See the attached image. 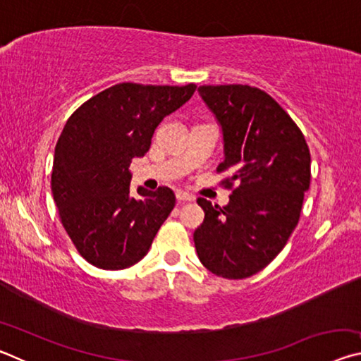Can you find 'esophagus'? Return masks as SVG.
<instances>
[{
    "label": "esophagus",
    "mask_w": 361,
    "mask_h": 361,
    "mask_svg": "<svg viewBox=\"0 0 361 361\" xmlns=\"http://www.w3.org/2000/svg\"><path fill=\"white\" fill-rule=\"evenodd\" d=\"M176 200H178L180 204L181 202H192L194 195L188 194V192H183V191H176Z\"/></svg>",
    "instance_id": "1"
}]
</instances>
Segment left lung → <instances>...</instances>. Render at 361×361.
Listing matches in <instances>:
<instances>
[{"instance_id": "obj_1", "label": "left lung", "mask_w": 361, "mask_h": 361, "mask_svg": "<svg viewBox=\"0 0 361 361\" xmlns=\"http://www.w3.org/2000/svg\"><path fill=\"white\" fill-rule=\"evenodd\" d=\"M223 129L224 161L216 172L232 191L226 207L197 199L205 212L194 231L195 252L218 277L259 272L282 252L301 216L310 185V152L290 114L252 85H200Z\"/></svg>"}]
</instances>
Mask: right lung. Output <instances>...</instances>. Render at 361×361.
I'll list each match as a JSON object with an SVG mask.
<instances>
[{"mask_svg":"<svg viewBox=\"0 0 361 361\" xmlns=\"http://www.w3.org/2000/svg\"><path fill=\"white\" fill-rule=\"evenodd\" d=\"M197 85L121 82L84 102L56 146L51 186L60 219L90 264L119 271L145 258L175 207L161 186L130 194L132 159L148 152L156 127L191 99Z\"/></svg>","mask_w":361,"mask_h":361,"instance_id":"1","label":"right lung"}]
</instances>
